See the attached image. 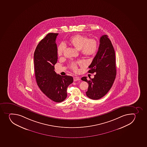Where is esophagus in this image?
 <instances>
[{"label": "esophagus", "instance_id": "obj_1", "mask_svg": "<svg viewBox=\"0 0 147 147\" xmlns=\"http://www.w3.org/2000/svg\"><path fill=\"white\" fill-rule=\"evenodd\" d=\"M80 80V77H75L74 78V81H78V80Z\"/></svg>", "mask_w": 147, "mask_h": 147}]
</instances>
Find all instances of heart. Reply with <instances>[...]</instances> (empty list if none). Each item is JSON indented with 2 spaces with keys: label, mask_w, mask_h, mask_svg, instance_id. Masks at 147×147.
<instances>
[{
  "label": "heart",
  "mask_w": 147,
  "mask_h": 147,
  "mask_svg": "<svg viewBox=\"0 0 147 147\" xmlns=\"http://www.w3.org/2000/svg\"><path fill=\"white\" fill-rule=\"evenodd\" d=\"M69 42L75 48L80 50L83 55L90 56L96 52L98 48V43L96 40L93 38H89L87 36L81 35H76L72 36L69 39ZM66 44L62 42L57 48V53L59 55L62 54L66 49ZM83 62L80 60L72 62L70 64V67L75 71L78 70V65H82Z\"/></svg>",
  "instance_id": "1"
}]
</instances>
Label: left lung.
Returning a JSON list of instances; mask_svg holds the SVG:
<instances>
[{
	"label": "left lung",
	"mask_w": 147,
	"mask_h": 147,
	"mask_svg": "<svg viewBox=\"0 0 147 147\" xmlns=\"http://www.w3.org/2000/svg\"><path fill=\"white\" fill-rule=\"evenodd\" d=\"M88 68V73H96L93 78L81 80L88 84L87 96L92 99H100L109 92L116 78V67L115 51L107 35L100 38L98 51Z\"/></svg>",
	"instance_id": "8db88e82"
}]
</instances>
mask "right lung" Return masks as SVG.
Listing matches in <instances>:
<instances>
[{"label": "right lung", "mask_w": 147, "mask_h": 147, "mask_svg": "<svg viewBox=\"0 0 147 147\" xmlns=\"http://www.w3.org/2000/svg\"><path fill=\"white\" fill-rule=\"evenodd\" d=\"M59 34L50 33L38 44L34 55L35 78L42 92L56 102L64 100L67 87L73 82L70 76H62L54 71L57 61L56 39Z\"/></svg>", "instance_id": "obj_1"}]
</instances>
